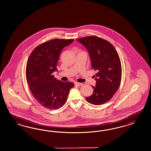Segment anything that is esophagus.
Here are the masks:
<instances>
[{
  "label": "esophagus",
  "instance_id": "34e87169",
  "mask_svg": "<svg viewBox=\"0 0 151 151\" xmlns=\"http://www.w3.org/2000/svg\"><path fill=\"white\" fill-rule=\"evenodd\" d=\"M74 83H75V86H79V87L81 86L82 85H83L82 83H79V82H75Z\"/></svg>",
  "mask_w": 151,
  "mask_h": 151
}]
</instances>
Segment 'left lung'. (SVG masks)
<instances>
[{"mask_svg":"<svg viewBox=\"0 0 151 151\" xmlns=\"http://www.w3.org/2000/svg\"><path fill=\"white\" fill-rule=\"evenodd\" d=\"M77 41L87 49L92 68L97 73L93 93L86 100L95 105L104 104L114 96L121 83L122 68L119 54L109 41L99 37H84Z\"/></svg>","mask_w":151,"mask_h":151,"instance_id":"1","label":"left lung"}]
</instances>
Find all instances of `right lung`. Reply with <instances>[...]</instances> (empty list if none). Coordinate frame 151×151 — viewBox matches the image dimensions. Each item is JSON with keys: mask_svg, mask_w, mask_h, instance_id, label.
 Returning a JSON list of instances; mask_svg holds the SVG:
<instances>
[{"mask_svg": "<svg viewBox=\"0 0 151 151\" xmlns=\"http://www.w3.org/2000/svg\"><path fill=\"white\" fill-rule=\"evenodd\" d=\"M73 39H55L46 41L36 47L29 57L26 67V78L32 96L39 103L50 110L61 107L67 101L73 82L56 80L60 54L64 47Z\"/></svg>", "mask_w": 151, "mask_h": 151, "instance_id": "1", "label": "right lung"}]
</instances>
